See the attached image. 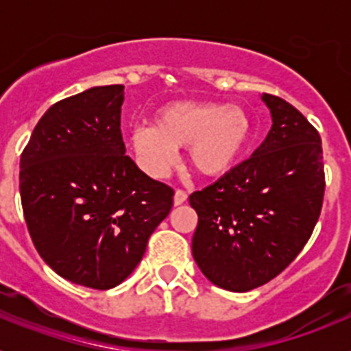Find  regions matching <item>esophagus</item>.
Instances as JSON below:
<instances>
[{
  "label": "esophagus",
  "mask_w": 351,
  "mask_h": 351,
  "mask_svg": "<svg viewBox=\"0 0 351 351\" xmlns=\"http://www.w3.org/2000/svg\"><path fill=\"white\" fill-rule=\"evenodd\" d=\"M186 200H188V195H186V191L176 190V193H173V206H181V204H184Z\"/></svg>",
  "instance_id": "obj_1"
}]
</instances>
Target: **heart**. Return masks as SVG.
Segmentation results:
<instances>
[{
	"instance_id": "b5f03b06",
	"label": "heart",
	"mask_w": 351,
	"mask_h": 351,
	"mask_svg": "<svg viewBox=\"0 0 351 351\" xmlns=\"http://www.w3.org/2000/svg\"><path fill=\"white\" fill-rule=\"evenodd\" d=\"M251 138V119L239 105L172 101L154 114V125L132 130V147L153 178H163L188 145V163L207 179L230 172Z\"/></svg>"
}]
</instances>
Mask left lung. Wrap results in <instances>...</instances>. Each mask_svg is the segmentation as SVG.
I'll return each instance as SVG.
<instances>
[{
	"label": "left lung",
	"mask_w": 351,
	"mask_h": 351,
	"mask_svg": "<svg viewBox=\"0 0 351 351\" xmlns=\"http://www.w3.org/2000/svg\"><path fill=\"white\" fill-rule=\"evenodd\" d=\"M267 137L221 179L190 195L198 225L191 253L216 287L250 291L293 262L311 237L325 191L322 138L309 121L278 96Z\"/></svg>",
	"instance_id": "left-lung-1"
}]
</instances>
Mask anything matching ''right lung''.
Segmentation results:
<instances>
[{
  "mask_svg": "<svg viewBox=\"0 0 351 351\" xmlns=\"http://www.w3.org/2000/svg\"><path fill=\"white\" fill-rule=\"evenodd\" d=\"M125 86H96L52 105L21 156L19 188L33 244L71 283L108 290L128 278L173 190L126 156Z\"/></svg>",
  "mask_w": 351,
  "mask_h": 351,
  "instance_id": "add662e5",
  "label": "right lung"
}]
</instances>
